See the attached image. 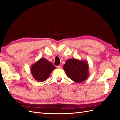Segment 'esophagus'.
<instances>
[{
  "label": "esophagus",
  "mask_w": 120,
  "mask_h": 120,
  "mask_svg": "<svg viewBox=\"0 0 120 120\" xmlns=\"http://www.w3.org/2000/svg\"><path fill=\"white\" fill-rule=\"evenodd\" d=\"M56 68H61V66H56Z\"/></svg>",
  "instance_id": "esophagus-1"
}]
</instances>
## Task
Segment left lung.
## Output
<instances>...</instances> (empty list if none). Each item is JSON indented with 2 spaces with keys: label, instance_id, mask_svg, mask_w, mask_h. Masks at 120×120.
Returning a JSON list of instances; mask_svg holds the SVG:
<instances>
[{
  "label": "left lung",
  "instance_id": "obj_1",
  "mask_svg": "<svg viewBox=\"0 0 120 120\" xmlns=\"http://www.w3.org/2000/svg\"><path fill=\"white\" fill-rule=\"evenodd\" d=\"M68 77L76 82L84 81L89 76V66L86 61L75 59L68 60L64 66Z\"/></svg>",
  "mask_w": 120,
  "mask_h": 120
}]
</instances>
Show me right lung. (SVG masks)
Here are the masks:
<instances>
[{"instance_id": "add662e5", "label": "right lung", "mask_w": 120, "mask_h": 120, "mask_svg": "<svg viewBox=\"0 0 120 120\" xmlns=\"http://www.w3.org/2000/svg\"><path fill=\"white\" fill-rule=\"evenodd\" d=\"M56 68L53 64L41 58L31 67V72L36 80L42 82L46 80L51 72Z\"/></svg>"}]
</instances>
